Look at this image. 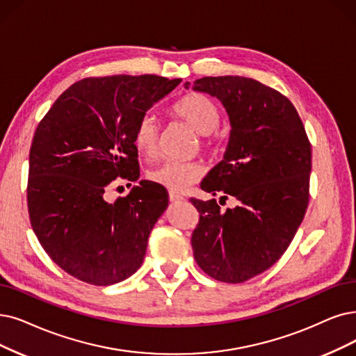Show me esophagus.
I'll list each match as a JSON object with an SVG mask.
<instances>
[{
    "mask_svg": "<svg viewBox=\"0 0 356 356\" xmlns=\"http://www.w3.org/2000/svg\"><path fill=\"white\" fill-rule=\"evenodd\" d=\"M169 200L170 203H179L184 200V197L175 191H169Z\"/></svg>",
    "mask_w": 356,
    "mask_h": 356,
    "instance_id": "obj_1",
    "label": "esophagus"
}]
</instances>
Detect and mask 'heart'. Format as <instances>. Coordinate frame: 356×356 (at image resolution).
I'll list each match as a JSON object with an SVG mask.
<instances>
[{
  "instance_id": "b5f03b06",
  "label": "heart",
  "mask_w": 356,
  "mask_h": 356,
  "mask_svg": "<svg viewBox=\"0 0 356 356\" xmlns=\"http://www.w3.org/2000/svg\"><path fill=\"white\" fill-rule=\"evenodd\" d=\"M175 115L186 121L191 129L200 136L209 137L218 130L220 124V109L215 101L202 93H188L174 105ZM159 125L153 113H145L136 125L134 146L136 149L152 158L158 149ZM203 175V166L197 162L182 161H165L153 168L149 178L161 186L172 190L182 191L191 184L198 181Z\"/></svg>"
}]
</instances>
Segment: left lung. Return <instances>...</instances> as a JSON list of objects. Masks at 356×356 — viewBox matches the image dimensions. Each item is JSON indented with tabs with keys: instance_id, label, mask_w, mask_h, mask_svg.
I'll return each instance as SVG.
<instances>
[{
	"instance_id": "left-lung-1",
	"label": "left lung",
	"mask_w": 356,
	"mask_h": 356,
	"mask_svg": "<svg viewBox=\"0 0 356 356\" xmlns=\"http://www.w3.org/2000/svg\"><path fill=\"white\" fill-rule=\"evenodd\" d=\"M190 86L219 99L231 124L223 159L200 187L238 200L222 211L215 198H191L200 213L191 236L194 259L210 277L241 283L272 267L302 223L311 145L289 99L257 80L203 77L184 83Z\"/></svg>"
}]
</instances>
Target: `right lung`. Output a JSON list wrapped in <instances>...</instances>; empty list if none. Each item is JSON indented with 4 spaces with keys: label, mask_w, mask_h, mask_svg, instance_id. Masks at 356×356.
<instances>
[{
    "label": "right lung",
    "mask_w": 356,
    "mask_h": 356,
    "mask_svg": "<svg viewBox=\"0 0 356 356\" xmlns=\"http://www.w3.org/2000/svg\"><path fill=\"white\" fill-rule=\"evenodd\" d=\"M181 79L109 76L70 86L38 125L29 154L27 206L40 245L64 272L108 286L134 275L168 191L141 179L127 197L105 200L118 177L137 181L138 120Z\"/></svg>",
    "instance_id": "1"
}]
</instances>
